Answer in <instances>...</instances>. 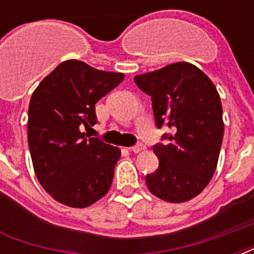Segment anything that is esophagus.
<instances>
[{
	"label": "esophagus",
	"instance_id": "34e87169",
	"mask_svg": "<svg viewBox=\"0 0 254 254\" xmlns=\"http://www.w3.org/2000/svg\"><path fill=\"white\" fill-rule=\"evenodd\" d=\"M143 149H145V146H143L142 143H137V145L130 147V151L131 153H135V154H137V153H139V151H142Z\"/></svg>",
	"mask_w": 254,
	"mask_h": 254
}]
</instances>
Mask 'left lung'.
Here are the masks:
<instances>
[{"instance_id": "8db88e82", "label": "left lung", "mask_w": 254, "mask_h": 254, "mask_svg": "<svg viewBox=\"0 0 254 254\" xmlns=\"http://www.w3.org/2000/svg\"><path fill=\"white\" fill-rule=\"evenodd\" d=\"M151 97L155 125L166 127L169 142L155 143L159 166L145 178L159 199L182 203L207 187L216 170L224 124L220 96L209 77L193 64L179 62L134 77Z\"/></svg>"}]
</instances>
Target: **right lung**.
<instances>
[{"label": "right lung", "instance_id": "obj_1", "mask_svg": "<svg viewBox=\"0 0 254 254\" xmlns=\"http://www.w3.org/2000/svg\"><path fill=\"white\" fill-rule=\"evenodd\" d=\"M124 80L80 61H65L42 80L29 105L27 139L42 187L62 204L84 208L109 191L119 147L85 134L95 104Z\"/></svg>", "mask_w": 254, "mask_h": 254}]
</instances>
